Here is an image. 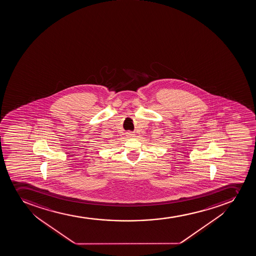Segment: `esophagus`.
<instances>
[{
  "label": "esophagus",
  "mask_w": 256,
  "mask_h": 256,
  "mask_svg": "<svg viewBox=\"0 0 256 256\" xmlns=\"http://www.w3.org/2000/svg\"><path fill=\"white\" fill-rule=\"evenodd\" d=\"M134 134H132V132H128V137H130V138H132V137H134Z\"/></svg>",
  "instance_id": "34e87169"
}]
</instances>
